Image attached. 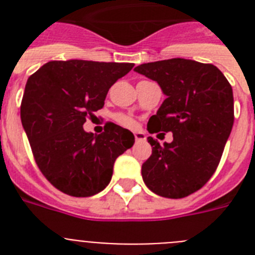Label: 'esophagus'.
<instances>
[{
	"label": "esophagus",
	"mask_w": 255,
	"mask_h": 255,
	"mask_svg": "<svg viewBox=\"0 0 255 255\" xmlns=\"http://www.w3.org/2000/svg\"><path fill=\"white\" fill-rule=\"evenodd\" d=\"M134 136L136 141L145 140V134H144V132H134Z\"/></svg>",
	"instance_id": "34e87169"
}]
</instances>
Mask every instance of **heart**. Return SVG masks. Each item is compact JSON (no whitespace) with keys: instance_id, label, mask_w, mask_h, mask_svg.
Returning a JSON list of instances; mask_svg holds the SVG:
<instances>
[{"instance_id":"b5f03b06","label":"heart","mask_w":255,"mask_h":255,"mask_svg":"<svg viewBox=\"0 0 255 255\" xmlns=\"http://www.w3.org/2000/svg\"><path fill=\"white\" fill-rule=\"evenodd\" d=\"M116 121L119 124H120V125L125 126V128H130V129H131V128H134V126H135V121L132 120L131 117L126 116V115H123V114L117 115V116H116Z\"/></svg>"}]
</instances>
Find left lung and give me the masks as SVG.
<instances>
[{"label":"left lung","mask_w":255,"mask_h":255,"mask_svg":"<svg viewBox=\"0 0 255 255\" xmlns=\"http://www.w3.org/2000/svg\"><path fill=\"white\" fill-rule=\"evenodd\" d=\"M134 70L158 83L166 96L148 131L173 136L163 145L148 136L152 154L141 166L144 182L161 197H188L206 185L220 163L234 125L233 88L215 65L185 58Z\"/></svg>","instance_id":"8db88e82"}]
</instances>
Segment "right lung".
Returning <instances> with one entry per match:
<instances>
[{
    "label": "right lung",
    "instance_id": "add662e5",
    "mask_svg": "<svg viewBox=\"0 0 255 255\" xmlns=\"http://www.w3.org/2000/svg\"><path fill=\"white\" fill-rule=\"evenodd\" d=\"M129 62L51 61L29 76L20 117L37 166L71 197H92L110 184L114 163L132 147L131 131L114 123L100 135L83 125L105 106L108 89L132 69Z\"/></svg>",
    "mask_w": 255,
    "mask_h": 255
}]
</instances>
